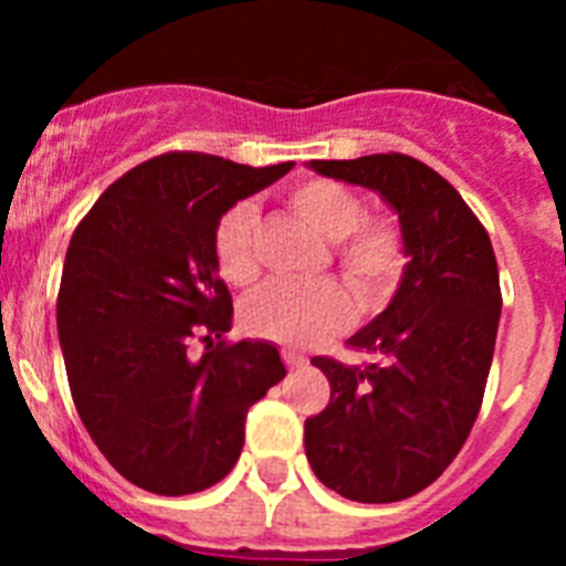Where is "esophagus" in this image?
Wrapping results in <instances>:
<instances>
[{
	"instance_id": "obj_1",
	"label": "esophagus",
	"mask_w": 566,
	"mask_h": 566,
	"mask_svg": "<svg viewBox=\"0 0 566 566\" xmlns=\"http://www.w3.org/2000/svg\"><path fill=\"white\" fill-rule=\"evenodd\" d=\"M280 357H283L286 368H303V365H306V357L297 352H292V348H283V352H280Z\"/></svg>"
}]
</instances>
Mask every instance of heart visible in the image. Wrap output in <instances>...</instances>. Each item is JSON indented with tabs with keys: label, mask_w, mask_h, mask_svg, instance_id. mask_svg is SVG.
<instances>
[{
	"label": "heart",
	"mask_w": 566,
	"mask_h": 566,
	"mask_svg": "<svg viewBox=\"0 0 566 566\" xmlns=\"http://www.w3.org/2000/svg\"><path fill=\"white\" fill-rule=\"evenodd\" d=\"M294 212L334 243L337 266L365 303H382L397 286L405 266L402 238L382 218H363V198L328 178H308L292 187ZM254 221L249 201H238L218 218L212 232V258L221 277L247 286L258 277ZM354 297L339 283H269L240 306L249 334L283 345H314L345 332L354 323Z\"/></svg>",
	"instance_id": "obj_1"
}]
</instances>
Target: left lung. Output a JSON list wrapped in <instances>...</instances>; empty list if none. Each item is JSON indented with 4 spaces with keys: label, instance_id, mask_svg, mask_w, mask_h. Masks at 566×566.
Here are the masks:
<instances>
[{
    "label": "left lung",
    "instance_id": "1",
    "mask_svg": "<svg viewBox=\"0 0 566 566\" xmlns=\"http://www.w3.org/2000/svg\"><path fill=\"white\" fill-rule=\"evenodd\" d=\"M308 169L377 192L397 212L408 263L388 308L348 339L377 359H312L332 399L306 419V457L339 496L399 502L442 476L479 417L502 314L496 254L462 195L411 155Z\"/></svg>",
    "mask_w": 566,
    "mask_h": 566
}]
</instances>
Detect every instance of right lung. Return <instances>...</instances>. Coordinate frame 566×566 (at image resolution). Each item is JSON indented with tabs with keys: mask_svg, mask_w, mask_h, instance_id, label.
<instances>
[{
	"mask_svg": "<svg viewBox=\"0 0 566 566\" xmlns=\"http://www.w3.org/2000/svg\"><path fill=\"white\" fill-rule=\"evenodd\" d=\"M292 167L158 155L107 187L70 238L56 303L70 394L98 451L149 493L221 482L243 451L249 408L286 377L266 339L212 343L232 328L212 232ZM198 331L210 345L192 360Z\"/></svg>",
	"mask_w": 566,
	"mask_h": 566,
	"instance_id": "1",
	"label": "right lung"
}]
</instances>
